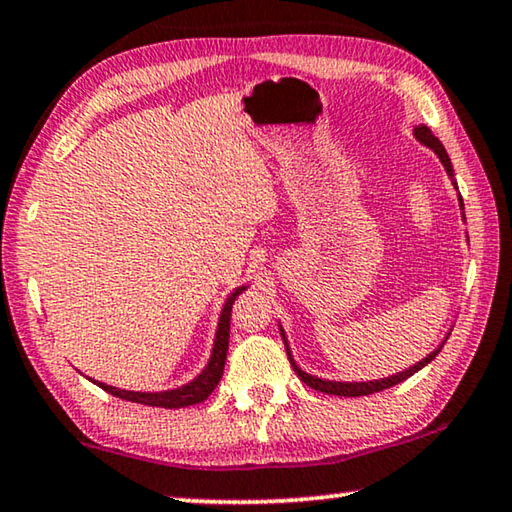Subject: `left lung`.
Masks as SVG:
<instances>
[{"label":"left lung","instance_id":"8db88e82","mask_svg":"<svg viewBox=\"0 0 512 512\" xmlns=\"http://www.w3.org/2000/svg\"><path fill=\"white\" fill-rule=\"evenodd\" d=\"M412 134H415V139H417L419 143H424L426 148H431V150L437 154V159L442 161L444 170H446V173H449V177L453 180V166H451V159H449V154H446V150H444V145L440 143V139H437V136H435V134L431 132V129H428L426 125H419V127H415V132H412ZM453 186H456V180H453ZM456 189H458V186H456ZM458 202H460V209H462V221H465V205H462L460 193H458ZM280 335H282V339H285V348H287V355H289L291 367H294V371L298 373V378L303 380L305 385H310L312 389H316V392H326V394H335V396H367V394L383 392V389L399 385V383H403V380H408L410 376H415V373H417L419 369H424L428 362H433V360H435V355L442 351V346H444L446 339H449L451 332H449V335L444 337V342H442L440 346H437L431 355H426V358L421 360V362H417L415 367L405 369V371H401V373H394V376H389V378L367 380V383H339V380H323V378H316V376H312V373H307V371L300 369L298 364H296V360L291 358L289 342H287L285 330H282V326H280Z\"/></svg>","mask_w":512,"mask_h":512}]
</instances>
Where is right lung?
I'll return each mask as SVG.
<instances>
[{"label":"right lung","mask_w":512,"mask_h":512,"mask_svg":"<svg viewBox=\"0 0 512 512\" xmlns=\"http://www.w3.org/2000/svg\"><path fill=\"white\" fill-rule=\"evenodd\" d=\"M241 291H246V287H237L227 296L221 316H218V328H216V339H214V348L212 355H209L207 367L202 369L191 383H186L182 387L175 389H166V392H127V389H118L107 383H93L97 387H102L104 392H109L118 399L132 401V403H141V405H152V408H186V405H196L207 399L209 394L214 392L216 385L221 383L223 369H225V358H227V342H230V316H232V303Z\"/></svg>","instance_id":"obj_1"}]
</instances>
